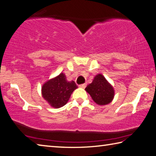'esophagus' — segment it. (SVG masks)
Instances as JSON below:
<instances>
[{
    "label": "esophagus",
    "instance_id": "1",
    "mask_svg": "<svg viewBox=\"0 0 156 156\" xmlns=\"http://www.w3.org/2000/svg\"><path fill=\"white\" fill-rule=\"evenodd\" d=\"M86 85H87L86 83H82V84H80V85L79 86H80V88H85L86 87Z\"/></svg>",
    "mask_w": 156,
    "mask_h": 156
}]
</instances>
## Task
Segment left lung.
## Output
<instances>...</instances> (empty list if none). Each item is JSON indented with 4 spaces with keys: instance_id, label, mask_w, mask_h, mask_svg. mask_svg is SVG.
I'll list each match as a JSON object with an SVG mask.
<instances>
[{
    "instance_id": "1",
    "label": "left lung",
    "mask_w": 156,
    "mask_h": 156,
    "mask_svg": "<svg viewBox=\"0 0 156 156\" xmlns=\"http://www.w3.org/2000/svg\"><path fill=\"white\" fill-rule=\"evenodd\" d=\"M86 90L97 104L104 105L110 103L114 96V90L105 78L101 74L95 76L92 82L87 86Z\"/></svg>"
}]
</instances>
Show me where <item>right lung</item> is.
I'll list each match as a JSON object with an SVG mask.
<instances>
[{"label":"right lung","mask_w":156,"mask_h":156,"mask_svg":"<svg viewBox=\"0 0 156 156\" xmlns=\"http://www.w3.org/2000/svg\"><path fill=\"white\" fill-rule=\"evenodd\" d=\"M76 88L75 81H68L64 74L61 73L44 84L42 94L52 107L59 108L66 105Z\"/></svg>","instance_id":"1"}]
</instances>
